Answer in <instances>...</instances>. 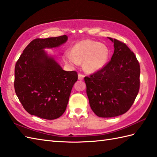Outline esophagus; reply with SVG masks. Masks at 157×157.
<instances>
[{
    "label": "esophagus",
    "instance_id": "34e87169",
    "mask_svg": "<svg viewBox=\"0 0 157 157\" xmlns=\"http://www.w3.org/2000/svg\"><path fill=\"white\" fill-rule=\"evenodd\" d=\"M84 75H83L82 73H78V79H79V80H82V79H84Z\"/></svg>",
    "mask_w": 157,
    "mask_h": 157
}]
</instances>
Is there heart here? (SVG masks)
Listing matches in <instances>:
<instances>
[{
	"instance_id": "obj_1",
	"label": "heart",
	"mask_w": 157,
	"mask_h": 157,
	"mask_svg": "<svg viewBox=\"0 0 157 157\" xmlns=\"http://www.w3.org/2000/svg\"><path fill=\"white\" fill-rule=\"evenodd\" d=\"M109 51L105 45L90 39L82 40L73 46L72 50L63 54V60L71 67L83 63L88 72H95L102 69L107 63Z\"/></svg>"
}]
</instances>
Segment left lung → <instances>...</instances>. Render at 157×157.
I'll return each mask as SVG.
<instances>
[{
    "label": "left lung",
    "mask_w": 157,
    "mask_h": 157,
    "mask_svg": "<svg viewBox=\"0 0 157 157\" xmlns=\"http://www.w3.org/2000/svg\"><path fill=\"white\" fill-rule=\"evenodd\" d=\"M114 52L102 69L84 78L92 110L101 118L127 112L133 105L140 86V66L136 56L124 42L109 38Z\"/></svg>",
    "instance_id": "1"
}]
</instances>
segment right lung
I'll return each mask as SVG.
<instances>
[{
  "label": "right lung",
  "mask_w": 157,
  "mask_h": 157,
  "mask_svg": "<svg viewBox=\"0 0 157 157\" xmlns=\"http://www.w3.org/2000/svg\"><path fill=\"white\" fill-rule=\"evenodd\" d=\"M67 39L64 35L34 39L15 64V94L30 114L54 120L65 112L73 86L78 80V73L64 71L44 49L58 47Z\"/></svg>",
  "instance_id": "right-lung-1"
}]
</instances>
